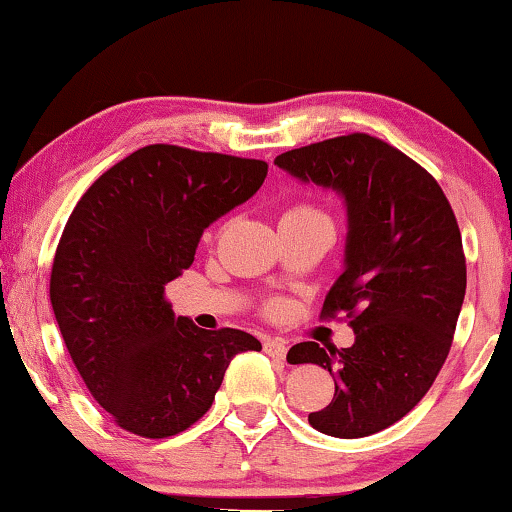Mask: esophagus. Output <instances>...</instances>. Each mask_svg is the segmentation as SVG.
Segmentation results:
<instances>
[{
	"label": "esophagus",
	"instance_id": "1",
	"mask_svg": "<svg viewBox=\"0 0 512 512\" xmlns=\"http://www.w3.org/2000/svg\"><path fill=\"white\" fill-rule=\"evenodd\" d=\"M263 349H265V354L268 356H272V359H277V361H284L286 359V342L284 340H279V338H270V340H265L263 342Z\"/></svg>",
	"mask_w": 512,
	"mask_h": 512
}]
</instances>
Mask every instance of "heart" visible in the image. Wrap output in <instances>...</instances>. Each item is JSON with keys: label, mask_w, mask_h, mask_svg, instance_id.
I'll list each match as a JSON object with an SVG mask.
<instances>
[{"label": "heart", "mask_w": 512, "mask_h": 512, "mask_svg": "<svg viewBox=\"0 0 512 512\" xmlns=\"http://www.w3.org/2000/svg\"><path fill=\"white\" fill-rule=\"evenodd\" d=\"M284 219L286 221H331L326 212H321V209L314 205H305V202H300V205H291L286 209Z\"/></svg>", "instance_id": "1"}]
</instances>
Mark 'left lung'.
I'll list each match as a JSON object with an SVG mask.
<instances>
[{
    "label": "left lung",
    "mask_w": 512,
    "mask_h": 512,
    "mask_svg": "<svg viewBox=\"0 0 512 512\" xmlns=\"http://www.w3.org/2000/svg\"><path fill=\"white\" fill-rule=\"evenodd\" d=\"M275 165L347 205L345 270L321 314H347L354 345L300 342L286 359L333 375V401L307 417L314 429L370 436L422 401L450 354L466 293L457 219L422 165L366 132L286 151Z\"/></svg>",
    "instance_id": "1"
}]
</instances>
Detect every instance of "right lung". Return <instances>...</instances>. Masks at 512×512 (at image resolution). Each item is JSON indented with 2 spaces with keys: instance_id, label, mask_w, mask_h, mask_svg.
I'll use <instances>...</instances> for the list:
<instances>
[{
  "instance_id": "1",
  "label": "right lung",
  "mask_w": 512,
  "mask_h": 512,
  "mask_svg": "<svg viewBox=\"0 0 512 512\" xmlns=\"http://www.w3.org/2000/svg\"><path fill=\"white\" fill-rule=\"evenodd\" d=\"M268 163L151 144L109 167L74 207L51 270V305L76 370L121 429L186 431L212 408L254 335L174 317L165 286L191 268L209 223L254 195Z\"/></svg>"
}]
</instances>
